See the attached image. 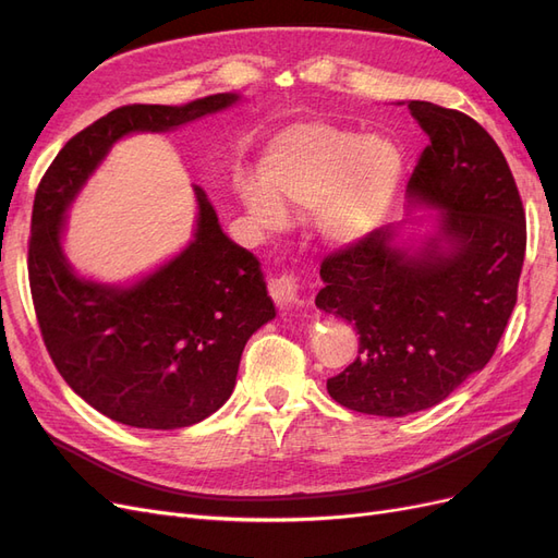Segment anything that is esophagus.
Wrapping results in <instances>:
<instances>
[{
  "label": "esophagus",
  "mask_w": 558,
  "mask_h": 558,
  "mask_svg": "<svg viewBox=\"0 0 558 558\" xmlns=\"http://www.w3.org/2000/svg\"><path fill=\"white\" fill-rule=\"evenodd\" d=\"M269 295L277 302L279 307H291L298 305L300 302V283L298 277L293 272H286L277 275L272 281H269Z\"/></svg>",
  "instance_id": "1"
}]
</instances>
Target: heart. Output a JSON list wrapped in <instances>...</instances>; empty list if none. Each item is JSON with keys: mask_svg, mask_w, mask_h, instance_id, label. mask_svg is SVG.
Here are the masks:
<instances>
[{"mask_svg": "<svg viewBox=\"0 0 558 558\" xmlns=\"http://www.w3.org/2000/svg\"><path fill=\"white\" fill-rule=\"evenodd\" d=\"M258 179H242L238 193L253 221L267 230L286 223L281 202L316 209V226L332 244L373 234L391 211L404 174L400 148L384 137L328 123H300L279 132L260 158Z\"/></svg>", "mask_w": 558, "mask_h": 558, "instance_id": "heart-1", "label": "heart"}]
</instances>
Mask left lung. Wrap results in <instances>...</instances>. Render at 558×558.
<instances>
[{
  "label": "left lung",
  "mask_w": 558,
  "mask_h": 558,
  "mask_svg": "<svg viewBox=\"0 0 558 558\" xmlns=\"http://www.w3.org/2000/svg\"><path fill=\"white\" fill-rule=\"evenodd\" d=\"M408 107L430 142L408 195L442 211L440 232L416 253L396 244V226L328 253L316 295L361 335L328 393L375 416L428 410L492 361L526 253V214L492 134L456 109Z\"/></svg>",
  "instance_id": "left-lung-1"
}]
</instances>
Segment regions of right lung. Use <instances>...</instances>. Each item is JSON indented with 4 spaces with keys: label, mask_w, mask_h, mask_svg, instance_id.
Returning <instances> with one entry per match:
<instances>
[{
    "label": "right lung",
    "mask_w": 558,
    "mask_h": 558,
    "mask_svg": "<svg viewBox=\"0 0 558 558\" xmlns=\"http://www.w3.org/2000/svg\"><path fill=\"white\" fill-rule=\"evenodd\" d=\"M238 99L218 93L183 107H118L62 146L37 189L27 272L44 344L74 393L118 424L174 430L214 414L275 305L258 258L221 230L197 185L195 240L128 289L74 275L60 246L64 211L113 142L174 130Z\"/></svg>",
    "instance_id": "1"
}]
</instances>
